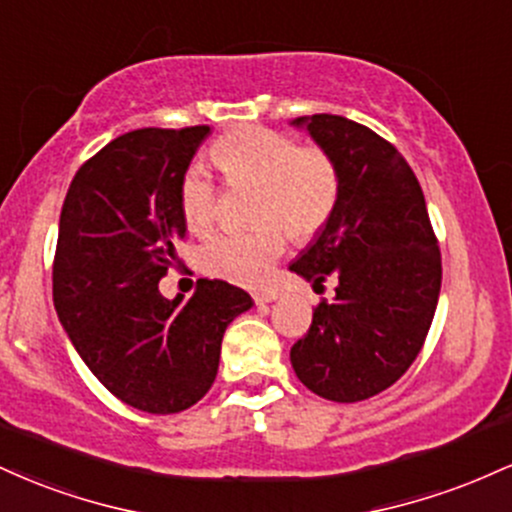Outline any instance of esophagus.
<instances>
[{
    "label": "esophagus",
    "mask_w": 512,
    "mask_h": 512,
    "mask_svg": "<svg viewBox=\"0 0 512 512\" xmlns=\"http://www.w3.org/2000/svg\"><path fill=\"white\" fill-rule=\"evenodd\" d=\"M281 293L276 291V289H264V291H257L255 293V303L257 305H267V303H272V301H276V298H279Z\"/></svg>",
    "instance_id": "obj_1"
}]
</instances>
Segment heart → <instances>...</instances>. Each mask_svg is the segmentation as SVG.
Segmentation results:
<instances>
[{
    "instance_id": "obj_1",
    "label": "heart",
    "mask_w": 512,
    "mask_h": 512,
    "mask_svg": "<svg viewBox=\"0 0 512 512\" xmlns=\"http://www.w3.org/2000/svg\"><path fill=\"white\" fill-rule=\"evenodd\" d=\"M211 156L231 185H257L252 216L260 226L221 233L199 250V264L211 276L257 286L269 276L293 238L310 240L332 219L342 195V175L330 151L298 146L289 134L269 127H240L211 146ZM180 211L187 228L209 231L216 216V182L202 166L180 178Z\"/></svg>"
}]
</instances>
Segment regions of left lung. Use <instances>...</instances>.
Returning a JSON list of instances; mask_svg holds the SVG:
<instances>
[{
    "instance_id": "1",
    "label": "left lung",
    "mask_w": 512,
    "mask_h": 512,
    "mask_svg": "<svg viewBox=\"0 0 512 512\" xmlns=\"http://www.w3.org/2000/svg\"><path fill=\"white\" fill-rule=\"evenodd\" d=\"M330 151L342 195L330 223L291 272L334 298L291 346V366L315 395L361 402L395 385L419 356L438 305L440 250L414 170L387 139L342 115L293 120Z\"/></svg>"
}]
</instances>
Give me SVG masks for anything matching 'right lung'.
Here are the masks:
<instances>
[{
  "instance_id": "obj_1",
  "label": "right lung",
  "mask_w": 512,
  "mask_h": 512,
  "mask_svg": "<svg viewBox=\"0 0 512 512\" xmlns=\"http://www.w3.org/2000/svg\"><path fill=\"white\" fill-rule=\"evenodd\" d=\"M209 127H144L76 170L60 214L52 298L74 349L108 392L149 414H175L209 392L221 339L252 298L199 279L190 301L158 281L185 238L180 178Z\"/></svg>"
}]
</instances>
